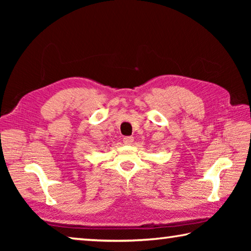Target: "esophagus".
<instances>
[{
	"instance_id": "1",
	"label": "esophagus",
	"mask_w": 251,
	"mask_h": 251,
	"mask_svg": "<svg viewBox=\"0 0 251 251\" xmlns=\"http://www.w3.org/2000/svg\"><path fill=\"white\" fill-rule=\"evenodd\" d=\"M123 142H124L125 145H131L134 142V138L133 137H125L124 139H123Z\"/></svg>"
}]
</instances>
